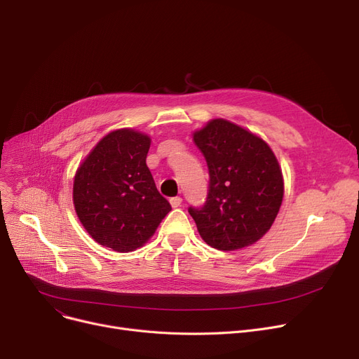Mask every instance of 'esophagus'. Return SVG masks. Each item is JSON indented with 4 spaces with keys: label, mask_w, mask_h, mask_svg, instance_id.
Segmentation results:
<instances>
[{
    "label": "esophagus",
    "mask_w": 359,
    "mask_h": 359,
    "mask_svg": "<svg viewBox=\"0 0 359 359\" xmlns=\"http://www.w3.org/2000/svg\"><path fill=\"white\" fill-rule=\"evenodd\" d=\"M182 201H183V199H182L180 196H175V198L170 199V203H172L173 208H177V206L182 205Z\"/></svg>",
    "instance_id": "34e87169"
}]
</instances>
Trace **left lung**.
<instances>
[{"instance_id": "8db88e82", "label": "left lung", "mask_w": 359, "mask_h": 359, "mask_svg": "<svg viewBox=\"0 0 359 359\" xmlns=\"http://www.w3.org/2000/svg\"><path fill=\"white\" fill-rule=\"evenodd\" d=\"M194 141L210 172L205 203L189 206L201 237L224 252L250 246L271 229L284 198L275 154L262 138L225 119L206 123Z\"/></svg>"}]
</instances>
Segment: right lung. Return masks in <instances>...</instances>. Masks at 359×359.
Returning a JSON list of instances; mask_svg holds the SVG:
<instances>
[{
  "label": "right lung",
  "mask_w": 359,
  "mask_h": 359,
  "mask_svg": "<svg viewBox=\"0 0 359 359\" xmlns=\"http://www.w3.org/2000/svg\"><path fill=\"white\" fill-rule=\"evenodd\" d=\"M151 140L134 129L102 138L79 167L72 199L83 227L102 246L132 252L172 211L147 167Z\"/></svg>",
  "instance_id": "1"
}]
</instances>
